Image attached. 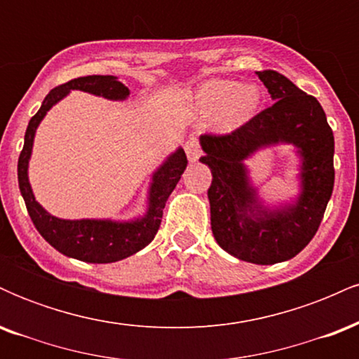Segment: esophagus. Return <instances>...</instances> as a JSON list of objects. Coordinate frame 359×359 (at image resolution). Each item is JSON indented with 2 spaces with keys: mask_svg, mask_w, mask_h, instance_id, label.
<instances>
[{
  "mask_svg": "<svg viewBox=\"0 0 359 359\" xmlns=\"http://www.w3.org/2000/svg\"><path fill=\"white\" fill-rule=\"evenodd\" d=\"M185 154H187L189 162H197L201 156V148H199V142L196 138H189L185 142Z\"/></svg>",
  "mask_w": 359,
  "mask_h": 359,
  "instance_id": "esophagus-1",
  "label": "esophagus"
}]
</instances>
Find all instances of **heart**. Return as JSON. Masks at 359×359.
<instances>
[{"instance_id": "1", "label": "heart", "mask_w": 359, "mask_h": 359, "mask_svg": "<svg viewBox=\"0 0 359 359\" xmlns=\"http://www.w3.org/2000/svg\"><path fill=\"white\" fill-rule=\"evenodd\" d=\"M262 90L257 84L229 79H211L197 89L194 104L203 114L216 116V125L229 131L241 126L257 113Z\"/></svg>"}]
</instances>
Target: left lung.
<instances>
[{
	"instance_id": "left-lung-1",
	"label": "left lung",
	"mask_w": 359,
	"mask_h": 359,
	"mask_svg": "<svg viewBox=\"0 0 359 359\" xmlns=\"http://www.w3.org/2000/svg\"><path fill=\"white\" fill-rule=\"evenodd\" d=\"M273 104L229 135H201L214 240L234 258L257 265L287 262L314 238L334 187V135L323 106L277 71L257 72ZM292 144L299 156V194L264 204L244 162L258 149Z\"/></svg>"
}]
</instances>
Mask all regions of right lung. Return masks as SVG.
<instances>
[{"instance_id": "add662e5", "label": "right lung", "mask_w": 359, "mask_h": 359, "mask_svg": "<svg viewBox=\"0 0 359 359\" xmlns=\"http://www.w3.org/2000/svg\"><path fill=\"white\" fill-rule=\"evenodd\" d=\"M71 90H82V93L101 96L109 101H125L130 96V89L114 76L77 77L52 89L45 96L35 116L30 119L27 133H25L23 150L18 158L20 192H22L27 211L34 221L36 231L62 255L88 263L119 262L138 253L155 238L162 222L163 208H165L168 196L175 189L187 167V156L179 147L151 174L147 196V211L143 216L135 217V219H60L47 212L36 203L34 191H32L30 180H28V165H30L32 150H34L36 128L52 106L64 100Z\"/></svg>"}]
</instances>
